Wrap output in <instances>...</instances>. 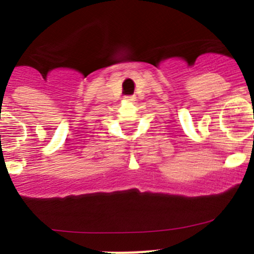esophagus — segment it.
<instances>
[{
    "instance_id": "1",
    "label": "esophagus",
    "mask_w": 254,
    "mask_h": 254,
    "mask_svg": "<svg viewBox=\"0 0 254 254\" xmlns=\"http://www.w3.org/2000/svg\"><path fill=\"white\" fill-rule=\"evenodd\" d=\"M125 99H127V101H132V97H127Z\"/></svg>"
}]
</instances>
